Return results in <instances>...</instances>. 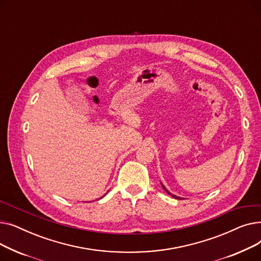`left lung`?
<instances>
[{"instance_id":"1","label":"left lung","mask_w":261,"mask_h":261,"mask_svg":"<svg viewBox=\"0 0 261 261\" xmlns=\"http://www.w3.org/2000/svg\"><path fill=\"white\" fill-rule=\"evenodd\" d=\"M162 186H163V188H164V189H165V191H166V193H168L169 195H171V194L169 193V191H168V190H167V189H166L165 187H164V185H163V184H162ZM171 197H172V198H174V199H181V198H179V197H176V196H174V195H171Z\"/></svg>"}]
</instances>
